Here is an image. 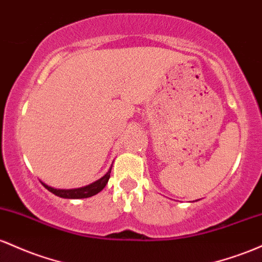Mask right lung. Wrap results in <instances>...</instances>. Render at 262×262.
Segmentation results:
<instances>
[{"instance_id":"right-lung-1","label":"right lung","mask_w":262,"mask_h":262,"mask_svg":"<svg viewBox=\"0 0 262 262\" xmlns=\"http://www.w3.org/2000/svg\"><path fill=\"white\" fill-rule=\"evenodd\" d=\"M110 173H111V168L107 170V173L104 176V177L98 179V181L94 182V183H92V184H89V186L76 188V189H54V188L47 186V184H44V183H43V186L46 187L49 192H52L53 194L60 196V198H68V199L89 198V196L98 194L99 192H101V190L104 189V187L107 184L108 178H110Z\"/></svg>"}]
</instances>
